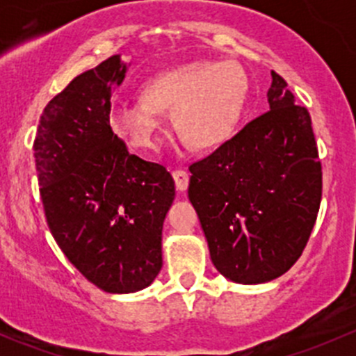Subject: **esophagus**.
Wrapping results in <instances>:
<instances>
[{"label":"esophagus","instance_id":"obj_1","mask_svg":"<svg viewBox=\"0 0 356 356\" xmlns=\"http://www.w3.org/2000/svg\"><path fill=\"white\" fill-rule=\"evenodd\" d=\"M172 177H174L175 181V188H177V191H184V189H188V184H189V174L186 170H174L172 172Z\"/></svg>","mask_w":356,"mask_h":356}]
</instances>
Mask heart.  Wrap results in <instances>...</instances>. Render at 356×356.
<instances>
[{"label": "heart", "mask_w": 356, "mask_h": 356, "mask_svg": "<svg viewBox=\"0 0 356 356\" xmlns=\"http://www.w3.org/2000/svg\"><path fill=\"white\" fill-rule=\"evenodd\" d=\"M246 89L245 74L231 63H186L146 82L143 99L115 103L111 127L134 148L153 149L158 145L160 111L172 108V125L184 145L215 148L234 129Z\"/></svg>", "instance_id": "heart-1"}]
</instances>
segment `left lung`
<instances>
[{
	"mask_svg": "<svg viewBox=\"0 0 356 356\" xmlns=\"http://www.w3.org/2000/svg\"><path fill=\"white\" fill-rule=\"evenodd\" d=\"M270 110L189 165L188 195L217 270L239 284L288 272L303 253L322 200L312 118L272 70Z\"/></svg>",
	"mask_w": 356,
	"mask_h": 356,
	"instance_id": "8db88e82",
	"label": "left lung"
}]
</instances>
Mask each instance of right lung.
<instances>
[{
    "label": "right lung",
    "instance_id": "right-lung-1",
    "mask_svg": "<svg viewBox=\"0 0 356 356\" xmlns=\"http://www.w3.org/2000/svg\"><path fill=\"white\" fill-rule=\"evenodd\" d=\"M125 63L113 55L46 105L34 139L46 222L72 265L106 293H134L161 268V229L175 196L160 163L131 155L110 127Z\"/></svg>",
    "mask_w": 356,
    "mask_h": 356
}]
</instances>
